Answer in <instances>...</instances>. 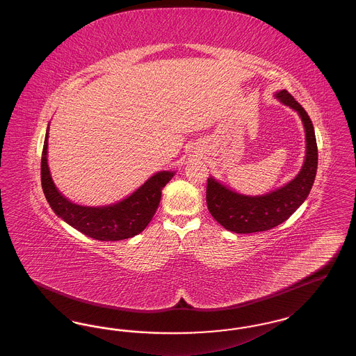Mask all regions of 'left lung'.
<instances>
[{
	"label": "left lung",
	"mask_w": 356,
	"mask_h": 356,
	"mask_svg": "<svg viewBox=\"0 0 356 356\" xmlns=\"http://www.w3.org/2000/svg\"><path fill=\"white\" fill-rule=\"evenodd\" d=\"M275 96L302 118L307 141L305 164L293 180L263 196L240 195L209 177L207 180L208 209L215 220L235 234L268 231L287 220L307 199L316 176L318 145L312 121L287 90H280Z\"/></svg>",
	"instance_id": "left-lung-1"
}]
</instances>
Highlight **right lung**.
<instances>
[{
    "label": "right lung",
    "instance_id": "add662e5",
    "mask_svg": "<svg viewBox=\"0 0 356 356\" xmlns=\"http://www.w3.org/2000/svg\"><path fill=\"white\" fill-rule=\"evenodd\" d=\"M48 131L41 156V184L54 213L69 225L96 240H124L140 234L152 220L161 199V189L175 172L161 170L122 202L106 207H84L69 202L54 186L48 167Z\"/></svg>",
    "mask_w": 356,
    "mask_h": 356
}]
</instances>
